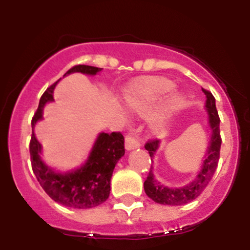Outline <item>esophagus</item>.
I'll return each instance as SVG.
<instances>
[{
  "label": "esophagus",
  "mask_w": 250,
  "mask_h": 250,
  "mask_svg": "<svg viewBox=\"0 0 250 250\" xmlns=\"http://www.w3.org/2000/svg\"><path fill=\"white\" fill-rule=\"evenodd\" d=\"M125 149L130 150V149H135V148H139L141 146V143L137 141L136 137H134L133 135L127 134L125 137Z\"/></svg>",
  "instance_id": "34e87169"
}]
</instances>
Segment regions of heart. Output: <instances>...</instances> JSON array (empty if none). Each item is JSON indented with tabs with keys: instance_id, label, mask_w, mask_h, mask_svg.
Returning <instances> with one entry per match:
<instances>
[{
	"instance_id": "1",
	"label": "heart",
	"mask_w": 250,
	"mask_h": 250,
	"mask_svg": "<svg viewBox=\"0 0 250 250\" xmlns=\"http://www.w3.org/2000/svg\"><path fill=\"white\" fill-rule=\"evenodd\" d=\"M173 89L174 84L170 81L160 80V81H155L150 84L128 93L125 95V102L130 108L145 113L147 110L149 103L163 95H167ZM177 103H179V99H173L171 105H176Z\"/></svg>"
}]
</instances>
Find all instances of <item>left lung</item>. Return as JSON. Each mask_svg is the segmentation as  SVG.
<instances>
[{"mask_svg":"<svg viewBox=\"0 0 250 250\" xmlns=\"http://www.w3.org/2000/svg\"><path fill=\"white\" fill-rule=\"evenodd\" d=\"M202 90L207 96L206 108H207L209 114V125L213 130L202 169H201L196 179L189 185L180 188H168L154 179V174L150 168L147 180L145 181V191L151 200L160 203V205L181 206L195 200L205 190L208 183L210 182L215 170H216L220 159L221 143H222V139H221L220 135V117L216 110V105H215V97L213 94L207 89H202ZM159 140L151 139L145 145V148L148 150L150 157L154 156L155 151L159 148Z\"/></svg>","mask_w":250,"mask_h":250,"instance_id":"left-lung-1","label":"left lung"}]
</instances>
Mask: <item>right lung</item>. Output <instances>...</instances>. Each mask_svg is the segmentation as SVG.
Returning a JSON list of instances; mask_svg holds the SVG:
<instances>
[{"mask_svg": "<svg viewBox=\"0 0 250 250\" xmlns=\"http://www.w3.org/2000/svg\"><path fill=\"white\" fill-rule=\"evenodd\" d=\"M102 68L91 65L77 64L70 68L63 76L76 71L95 75ZM59 81L43 93L35 115L31 120L33 133L29 143L31 168L43 190L55 202L69 208H94L104 202L110 194V179L114 168L125 155V137L120 131L100 134L85 165L71 173L57 174L48 168L40 157L41 145L36 140L34 127L35 123L42 119V109L45 103L54 100L53 91Z\"/></svg>", "mask_w": 250, "mask_h": 250, "instance_id": "1", "label": "right lung"}]
</instances>
